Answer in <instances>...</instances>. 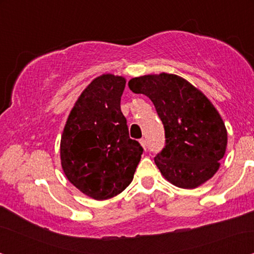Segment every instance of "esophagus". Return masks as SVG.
Returning <instances> with one entry per match:
<instances>
[{
    "mask_svg": "<svg viewBox=\"0 0 254 254\" xmlns=\"http://www.w3.org/2000/svg\"><path fill=\"white\" fill-rule=\"evenodd\" d=\"M140 143H141V145H142V147H143V149L145 150V149H147V142H145L144 138H141Z\"/></svg>",
    "mask_w": 254,
    "mask_h": 254,
    "instance_id": "1",
    "label": "esophagus"
}]
</instances>
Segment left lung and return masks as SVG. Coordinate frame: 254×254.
I'll use <instances>...</instances> for the list:
<instances>
[{
    "mask_svg": "<svg viewBox=\"0 0 254 254\" xmlns=\"http://www.w3.org/2000/svg\"><path fill=\"white\" fill-rule=\"evenodd\" d=\"M128 86L149 97L164 125L165 147L155 157L164 178L182 189L209 180L228 143L227 128L210 100L186 79L166 72L134 77Z\"/></svg>",
    "mask_w": 254,
    "mask_h": 254,
    "instance_id": "8db88e82",
    "label": "left lung"
}]
</instances>
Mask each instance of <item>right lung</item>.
<instances>
[{
    "label": "right lung",
    "instance_id": "right-lung-1",
    "mask_svg": "<svg viewBox=\"0 0 254 254\" xmlns=\"http://www.w3.org/2000/svg\"><path fill=\"white\" fill-rule=\"evenodd\" d=\"M126 79L104 74L93 79L70 111L61 136V165L85 195L106 200L133 180L143 148L131 140L120 100Z\"/></svg>",
    "mask_w": 254,
    "mask_h": 254
}]
</instances>
